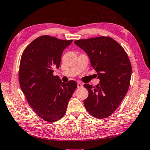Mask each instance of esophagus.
I'll list each match as a JSON object with an SVG mask.
<instances>
[{"label":"esophagus","mask_w":150,"mask_h":150,"mask_svg":"<svg viewBox=\"0 0 150 150\" xmlns=\"http://www.w3.org/2000/svg\"><path fill=\"white\" fill-rule=\"evenodd\" d=\"M77 86H78V88H80V87H83V83H81V82H78V83H77Z\"/></svg>","instance_id":"1"}]
</instances>
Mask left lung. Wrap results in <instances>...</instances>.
I'll use <instances>...</instances> for the list:
<instances>
[{
  "mask_svg": "<svg viewBox=\"0 0 150 150\" xmlns=\"http://www.w3.org/2000/svg\"><path fill=\"white\" fill-rule=\"evenodd\" d=\"M74 44L86 52L100 82L93 87L85 83L89 95L83 101L95 117L110 116L128 91L132 67L125 51L114 39L106 36L78 40Z\"/></svg>",
  "mask_w": 150,
  "mask_h": 150,
  "instance_id": "left-lung-1",
  "label": "left lung"
}]
</instances>
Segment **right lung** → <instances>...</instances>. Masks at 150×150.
Returning <instances> with one entry per match:
<instances>
[{
    "mask_svg": "<svg viewBox=\"0 0 150 150\" xmlns=\"http://www.w3.org/2000/svg\"><path fill=\"white\" fill-rule=\"evenodd\" d=\"M72 42L47 35L36 38L21 55L19 70L21 89L29 105L39 117L47 122L60 120L77 83L62 82L53 76L59 69L63 50Z\"/></svg>",
    "mask_w": 150,
    "mask_h": 150,
    "instance_id": "right-lung-1",
    "label": "right lung"
}]
</instances>
